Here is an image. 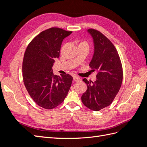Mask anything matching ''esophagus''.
Masks as SVG:
<instances>
[{
  "mask_svg": "<svg viewBox=\"0 0 147 147\" xmlns=\"http://www.w3.org/2000/svg\"><path fill=\"white\" fill-rule=\"evenodd\" d=\"M73 80H74V81H78L80 80V78L77 77V76H73Z\"/></svg>",
  "mask_w": 147,
  "mask_h": 147,
  "instance_id": "34e87169",
  "label": "esophagus"
}]
</instances>
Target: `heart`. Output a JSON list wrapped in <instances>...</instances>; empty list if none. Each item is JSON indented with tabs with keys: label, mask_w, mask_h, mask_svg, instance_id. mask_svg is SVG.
Returning a JSON list of instances; mask_svg holds the SVG:
<instances>
[{
	"label": "heart",
	"mask_w": 147,
	"mask_h": 147,
	"mask_svg": "<svg viewBox=\"0 0 147 147\" xmlns=\"http://www.w3.org/2000/svg\"><path fill=\"white\" fill-rule=\"evenodd\" d=\"M87 44V42H85V41H83V42H81L79 44Z\"/></svg>",
	"instance_id": "obj_1"
}]
</instances>
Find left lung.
<instances>
[{
  "instance_id": "1",
  "label": "left lung",
  "mask_w": 147,
  "mask_h": 147,
  "mask_svg": "<svg viewBox=\"0 0 147 147\" xmlns=\"http://www.w3.org/2000/svg\"><path fill=\"white\" fill-rule=\"evenodd\" d=\"M94 40V52L90 66L97 71L96 81H83L87 90L81 96L84 106L91 110L100 111L110 105L120 89L123 81V67L118 51L111 40L101 32L89 29Z\"/></svg>"
}]
</instances>
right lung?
<instances>
[{"mask_svg": "<svg viewBox=\"0 0 147 147\" xmlns=\"http://www.w3.org/2000/svg\"><path fill=\"white\" fill-rule=\"evenodd\" d=\"M72 31L51 27L39 33L27 46L22 62V77L30 96L39 107L51 110L62 103L69 91L73 77L53 72L59 57L63 40Z\"/></svg>", "mask_w": 147, "mask_h": 147, "instance_id": "obj_1", "label": "right lung"}]
</instances>
